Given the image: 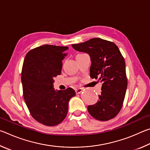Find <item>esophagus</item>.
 <instances>
[{"instance_id": "obj_1", "label": "esophagus", "mask_w": 150, "mask_h": 150, "mask_svg": "<svg viewBox=\"0 0 150 150\" xmlns=\"http://www.w3.org/2000/svg\"><path fill=\"white\" fill-rule=\"evenodd\" d=\"M82 91H83V88H78L75 89L76 94H80L81 92H82Z\"/></svg>"}]
</instances>
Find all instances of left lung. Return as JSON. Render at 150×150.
Listing matches in <instances>:
<instances>
[{"instance_id": "obj_1", "label": "left lung", "mask_w": 150, "mask_h": 150, "mask_svg": "<svg viewBox=\"0 0 150 150\" xmlns=\"http://www.w3.org/2000/svg\"><path fill=\"white\" fill-rule=\"evenodd\" d=\"M72 47L89 55L91 77L102 83L98 100L87 106L88 112L100 121L115 118L122 106L128 85L125 62L117 45L107 40L93 38Z\"/></svg>"}]
</instances>
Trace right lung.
Masks as SVG:
<instances>
[{
	"label": "right lung",
	"mask_w": 150,
	"mask_h": 150,
	"mask_svg": "<svg viewBox=\"0 0 150 150\" xmlns=\"http://www.w3.org/2000/svg\"><path fill=\"white\" fill-rule=\"evenodd\" d=\"M68 49L43 45L29 51L24 61L21 80L25 103L32 117L45 126H56L64 120L70 98L75 95L71 88L54 87V78L61 74Z\"/></svg>",
	"instance_id": "obj_1"
}]
</instances>
